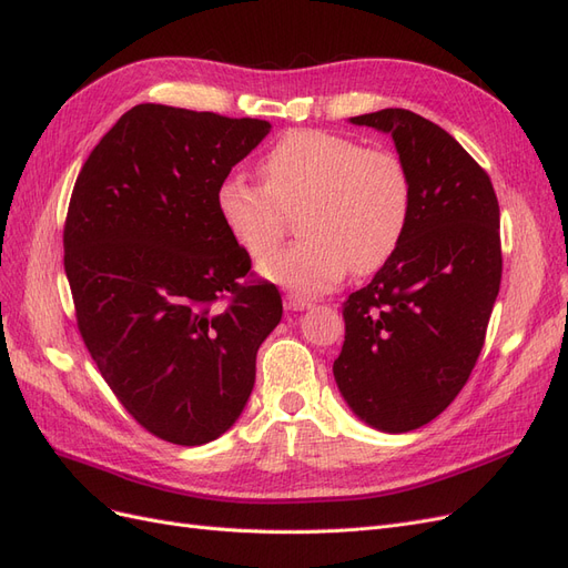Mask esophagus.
I'll list each match as a JSON object with an SVG mask.
<instances>
[{"mask_svg": "<svg viewBox=\"0 0 568 568\" xmlns=\"http://www.w3.org/2000/svg\"><path fill=\"white\" fill-rule=\"evenodd\" d=\"M311 305H313L311 301L301 298V296H296V294H286V296H284V307H286V311L298 313V311H307V307H311Z\"/></svg>", "mask_w": 568, "mask_h": 568, "instance_id": "obj_1", "label": "esophagus"}]
</instances>
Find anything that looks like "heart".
Here are the masks:
<instances>
[{"instance_id": "obj_1", "label": "heart", "mask_w": 568, "mask_h": 568, "mask_svg": "<svg viewBox=\"0 0 568 568\" xmlns=\"http://www.w3.org/2000/svg\"><path fill=\"white\" fill-rule=\"evenodd\" d=\"M263 186L227 178L217 189L222 225L251 261H265L296 213L303 236L263 265L296 294L334 288L348 270L372 274L398 251L412 215V180L390 151L324 130H291L261 161Z\"/></svg>"}]
</instances>
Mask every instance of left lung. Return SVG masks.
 Masks as SVG:
<instances>
[{
  "label": "left lung",
  "instance_id": "1",
  "mask_svg": "<svg viewBox=\"0 0 568 568\" xmlns=\"http://www.w3.org/2000/svg\"><path fill=\"white\" fill-rule=\"evenodd\" d=\"M393 136L412 180V215L390 261L343 303L334 379L355 417L405 434L467 384L500 291V205L486 170L453 134L405 109L351 118Z\"/></svg>",
  "mask_w": 568,
  "mask_h": 568
}]
</instances>
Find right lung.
<instances>
[{
    "instance_id": "right-lung-1",
    "label": "right lung",
    "mask_w": 568,
    "mask_h": 568,
    "mask_svg": "<svg viewBox=\"0 0 568 568\" xmlns=\"http://www.w3.org/2000/svg\"><path fill=\"white\" fill-rule=\"evenodd\" d=\"M270 128L140 104L75 180L63 267L78 329L115 398L168 443L203 445L232 428L257 348L282 320L277 286L244 282L251 257L215 203Z\"/></svg>"
}]
</instances>
